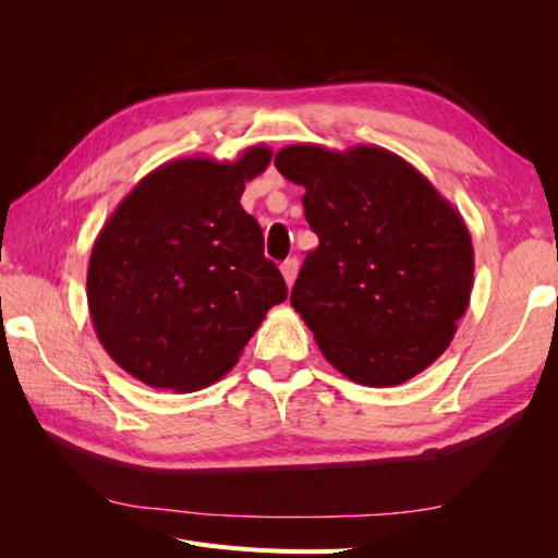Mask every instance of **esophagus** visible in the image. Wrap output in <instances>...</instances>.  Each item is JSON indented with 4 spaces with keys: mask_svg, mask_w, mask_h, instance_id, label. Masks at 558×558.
Here are the masks:
<instances>
[{
    "mask_svg": "<svg viewBox=\"0 0 558 558\" xmlns=\"http://www.w3.org/2000/svg\"><path fill=\"white\" fill-rule=\"evenodd\" d=\"M298 267H300V263H298V258H289V260H283L281 263V275H283V279H286V286H293V281H295V277H298Z\"/></svg>",
    "mask_w": 558,
    "mask_h": 558,
    "instance_id": "obj_1",
    "label": "esophagus"
}]
</instances>
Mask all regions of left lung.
Segmentation results:
<instances>
[{"instance_id": "obj_1", "label": "left lung", "mask_w": 558, "mask_h": 558, "mask_svg": "<svg viewBox=\"0 0 558 558\" xmlns=\"http://www.w3.org/2000/svg\"><path fill=\"white\" fill-rule=\"evenodd\" d=\"M277 170L305 189L318 246L291 305L332 367L398 386L435 363L468 305L475 253L463 216L414 165L381 146H283Z\"/></svg>"}]
</instances>
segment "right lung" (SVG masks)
<instances>
[{"label":"right lung","instance_id":"add662e5","mask_svg":"<svg viewBox=\"0 0 558 558\" xmlns=\"http://www.w3.org/2000/svg\"><path fill=\"white\" fill-rule=\"evenodd\" d=\"M269 160L267 146H251L232 162H165L99 230L88 310L97 340L134 379L177 393L218 381L289 295L258 221L240 205Z\"/></svg>","mask_w":558,"mask_h":558}]
</instances>
